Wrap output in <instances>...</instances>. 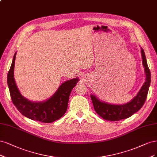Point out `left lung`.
Here are the masks:
<instances>
[{"instance_id":"8db88e82","label":"left lung","mask_w":157,"mask_h":157,"mask_svg":"<svg viewBox=\"0 0 157 157\" xmlns=\"http://www.w3.org/2000/svg\"><path fill=\"white\" fill-rule=\"evenodd\" d=\"M141 58L145 70V82L139 92L130 102L123 104H114L108 103L99 99L94 94H90V98L94 106V109L97 114L103 119L116 121L126 119L142 107L147 96L151 83V72L149 69L144 49L141 48Z\"/></svg>"}]
</instances>
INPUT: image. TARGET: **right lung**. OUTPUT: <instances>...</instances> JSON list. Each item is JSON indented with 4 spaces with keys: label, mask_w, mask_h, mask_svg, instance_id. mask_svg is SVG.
I'll return each mask as SVG.
<instances>
[{
    "label": "right lung",
    "mask_w": 157,
    "mask_h": 157,
    "mask_svg": "<svg viewBox=\"0 0 157 157\" xmlns=\"http://www.w3.org/2000/svg\"><path fill=\"white\" fill-rule=\"evenodd\" d=\"M16 53L13 55L7 78L10 93L15 106L26 117L42 123H52L62 117L67 110L70 94L79 82V78L71 79L63 82L52 97L47 100L41 102L29 100L20 93L14 79Z\"/></svg>",
    "instance_id": "1"
}]
</instances>
